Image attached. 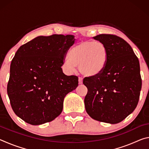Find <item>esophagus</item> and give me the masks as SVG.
Segmentation results:
<instances>
[{
  "instance_id": "obj_1",
  "label": "esophagus",
  "mask_w": 149,
  "mask_h": 149,
  "mask_svg": "<svg viewBox=\"0 0 149 149\" xmlns=\"http://www.w3.org/2000/svg\"><path fill=\"white\" fill-rule=\"evenodd\" d=\"M78 81H79V84H81L83 83V78L81 77H79V79H78Z\"/></svg>"
}]
</instances>
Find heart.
<instances>
[{"mask_svg": "<svg viewBox=\"0 0 149 149\" xmlns=\"http://www.w3.org/2000/svg\"><path fill=\"white\" fill-rule=\"evenodd\" d=\"M108 61V50L100 41H82L72 47L64 66L70 73L79 65L81 73L87 77H95L104 70Z\"/></svg>", "mask_w": 149, "mask_h": 149, "instance_id": "obj_1", "label": "heart"}]
</instances>
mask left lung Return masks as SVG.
<instances>
[{"instance_id":"left-lung-1","label":"left lung","mask_w":149,"mask_h":149,"mask_svg":"<svg viewBox=\"0 0 149 149\" xmlns=\"http://www.w3.org/2000/svg\"><path fill=\"white\" fill-rule=\"evenodd\" d=\"M93 38L107 47L108 61L99 75L83 81L87 88L85 109L93 119L114 124L137 107L142 86L139 62L132 47L117 35L100 34Z\"/></svg>"}]
</instances>
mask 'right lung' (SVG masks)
<instances>
[{
    "instance_id": "obj_1",
    "label": "right lung",
    "mask_w": 149,
    "mask_h": 149,
    "mask_svg": "<svg viewBox=\"0 0 149 149\" xmlns=\"http://www.w3.org/2000/svg\"><path fill=\"white\" fill-rule=\"evenodd\" d=\"M74 41L72 35L39 36L17 50L7 93L12 110L26 122L54 120L61 114L65 95L76 89L78 77L65 75L61 68Z\"/></svg>"
}]
</instances>
